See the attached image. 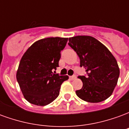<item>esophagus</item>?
<instances>
[{
  "instance_id": "1",
  "label": "esophagus",
  "mask_w": 129,
  "mask_h": 129,
  "mask_svg": "<svg viewBox=\"0 0 129 129\" xmlns=\"http://www.w3.org/2000/svg\"><path fill=\"white\" fill-rule=\"evenodd\" d=\"M76 78H77L76 75H73L70 77V79H71V80H74V79H75Z\"/></svg>"
}]
</instances>
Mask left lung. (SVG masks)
<instances>
[{
  "mask_svg": "<svg viewBox=\"0 0 129 129\" xmlns=\"http://www.w3.org/2000/svg\"><path fill=\"white\" fill-rule=\"evenodd\" d=\"M68 45L80 59L87 76H78L83 82L81 89L76 90L80 99L90 103L106 100L113 92L119 75L116 59L105 45L94 37L77 36L69 38Z\"/></svg>",
  "mask_w": 129,
  "mask_h": 129,
  "instance_id": "1",
  "label": "left lung"
}]
</instances>
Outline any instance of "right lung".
I'll return each instance as SVG.
<instances>
[{"instance_id": "add662e5", "label": "right lung", "mask_w": 129, "mask_h": 129, "mask_svg": "<svg viewBox=\"0 0 129 129\" xmlns=\"http://www.w3.org/2000/svg\"><path fill=\"white\" fill-rule=\"evenodd\" d=\"M68 38L50 37L34 43L22 56L16 79L25 99L32 104L48 105L59 95L68 75L54 74L59 67L61 51Z\"/></svg>"}]
</instances>
